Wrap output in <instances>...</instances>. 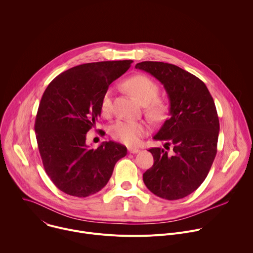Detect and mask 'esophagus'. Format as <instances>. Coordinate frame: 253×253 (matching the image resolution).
I'll list each match as a JSON object with an SVG mask.
<instances>
[{
	"label": "esophagus",
	"instance_id": "obj_1",
	"mask_svg": "<svg viewBox=\"0 0 253 253\" xmlns=\"http://www.w3.org/2000/svg\"><path fill=\"white\" fill-rule=\"evenodd\" d=\"M128 151H129L130 153L135 154V153H138V152L140 151V149H138V148H129V149H128Z\"/></svg>",
	"mask_w": 253,
	"mask_h": 253
}]
</instances>
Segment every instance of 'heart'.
I'll return each mask as SVG.
<instances>
[{"instance_id":"b5f03b06","label":"heart","mask_w":253,"mask_h":253,"mask_svg":"<svg viewBox=\"0 0 253 253\" xmlns=\"http://www.w3.org/2000/svg\"><path fill=\"white\" fill-rule=\"evenodd\" d=\"M124 86L133 94L141 104L147 105L148 112L153 116H160L164 110V105L160 100L155 99L158 94L157 85L145 75H135L129 78ZM112 107V89H107L101 101L103 113L110 112ZM147 133V126L143 122L118 120L110 129L111 136L127 145L137 144L142 136Z\"/></svg>"}]
</instances>
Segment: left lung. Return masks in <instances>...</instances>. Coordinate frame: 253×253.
Wrapping results in <instances>:
<instances>
[{
	"mask_svg": "<svg viewBox=\"0 0 253 253\" xmlns=\"http://www.w3.org/2000/svg\"><path fill=\"white\" fill-rule=\"evenodd\" d=\"M135 68L159 80L170 101L169 118L153 138L166 141L165 149L172 151L149 149L154 164L143 181L161 198H183L202 184L217 153L219 119L213 98L199 78L178 66L145 61Z\"/></svg>",
	"mask_w": 253,
	"mask_h": 253,
	"instance_id": "left-lung-1",
	"label": "left lung"
}]
</instances>
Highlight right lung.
<instances>
[{
	"label": "right lung",
	"mask_w": 253,
	"mask_h": 253,
	"mask_svg": "<svg viewBox=\"0 0 253 253\" xmlns=\"http://www.w3.org/2000/svg\"><path fill=\"white\" fill-rule=\"evenodd\" d=\"M132 60L82 64L58 75L45 90L35 121L38 148L47 175L64 193L87 197L109 181L116 162L126 156L119 143L86 145V134L101 114L109 85Z\"/></svg>",
	"instance_id": "1"
}]
</instances>
